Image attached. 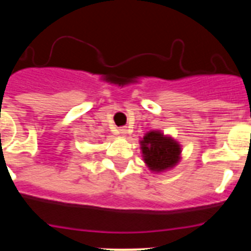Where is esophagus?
Masks as SVG:
<instances>
[{"instance_id":"esophagus-1","label":"esophagus","mask_w":251,"mask_h":251,"mask_svg":"<svg viewBox=\"0 0 251 251\" xmlns=\"http://www.w3.org/2000/svg\"><path fill=\"white\" fill-rule=\"evenodd\" d=\"M119 133H121L123 137H127L128 133H129V130H128L127 128H121V129H119Z\"/></svg>"}]
</instances>
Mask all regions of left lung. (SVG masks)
Here are the masks:
<instances>
[{"instance_id": "obj_1", "label": "left lung", "mask_w": 251, "mask_h": 251, "mask_svg": "<svg viewBox=\"0 0 251 251\" xmlns=\"http://www.w3.org/2000/svg\"><path fill=\"white\" fill-rule=\"evenodd\" d=\"M146 166L151 172L161 174L172 170L181 161V145L161 130H150L139 141Z\"/></svg>"}]
</instances>
